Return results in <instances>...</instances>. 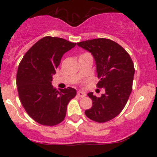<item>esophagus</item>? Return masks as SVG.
Listing matches in <instances>:
<instances>
[{"label":"esophagus","mask_w":157,"mask_h":157,"mask_svg":"<svg viewBox=\"0 0 157 157\" xmlns=\"http://www.w3.org/2000/svg\"><path fill=\"white\" fill-rule=\"evenodd\" d=\"M77 95H78V97H86V94L85 93L84 91H79L78 92H77Z\"/></svg>","instance_id":"obj_1"}]
</instances>
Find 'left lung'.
I'll return each mask as SVG.
<instances>
[{"label": "left lung", "mask_w": 157, "mask_h": 157, "mask_svg": "<svg viewBox=\"0 0 157 157\" xmlns=\"http://www.w3.org/2000/svg\"><path fill=\"white\" fill-rule=\"evenodd\" d=\"M77 45L93 55L100 80L97 86L105 89L100 97L94 96L93 92L88 94L93 103L85 113L95 122L109 121L122 111L132 91L133 61L128 53L111 40L93 39Z\"/></svg>", "instance_id": "8db88e82"}]
</instances>
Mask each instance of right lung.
<instances>
[{
    "label": "right lung",
    "instance_id": "add662e5",
    "mask_svg": "<svg viewBox=\"0 0 157 157\" xmlns=\"http://www.w3.org/2000/svg\"><path fill=\"white\" fill-rule=\"evenodd\" d=\"M75 46L65 39L47 36L34 44L20 63L19 98L30 117L41 125L52 126L62 122L68 103L76 95L73 88L57 91L52 85L63 55Z\"/></svg>",
    "mask_w": 157,
    "mask_h": 157
}]
</instances>
